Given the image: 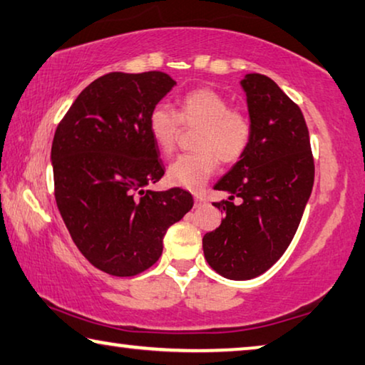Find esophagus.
<instances>
[{"label":"esophagus","mask_w":365,"mask_h":365,"mask_svg":"<svg viewBox=\"0 0 365 365\" xmlns=\"http://www.w3.org/2000/svg\"><path fill=\"white\" fill-rule=\"evenodd\" d=\"M195 205H196V206L206 205V198H205V196H201V195H196V196H195Z\"/></svg>","instance_id":"esophagus-1"}]
</instances>
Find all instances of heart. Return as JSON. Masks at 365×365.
<instances>
[{
    "mask_svg": "<svg viewBox=\"0 0 365 365\" xmlns=\"http://www.w3.org/2000/svg\"><path fill=\"white\" fill-rule=\"evenodd\" d=\"M149 135L164 155L173 153L185 128H200L196 153L182 154L167 169V180L177 187L200 192L217 169L219 160L234 164L247 154L253 138V121L245 110L230 107L227 97L211 88L185 94L177 112L165 103L155 106L148 120Z\"/></svg>",
    "mask_w": 365,
    "mask_h": 365,
    "instance_id": "b5f03b06",
    "label": "heart"
}]
</instances>
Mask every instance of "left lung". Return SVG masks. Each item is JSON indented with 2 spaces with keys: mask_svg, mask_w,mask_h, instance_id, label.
Returning <instances> with one entry per match:
<instances>
[{
  "mask_svg": "<svg viewBox=\"0 0 365 365\" xmlns=\"http://www.w3.org/2000/svg\"><path fill=\"white\" fill-rule=\"evenodd\" d=\"M253 138L247 154L214 185L229 200L214 203L224 219L203 237L205 258L227 279L269 269L291 244L314 187L315 164L302 110L273 79H242ZM237 195L241 205L232 200Z\"/></svg>",
  "mask_w": 365,
  "mask_h": 365,
  "instance_id": "1",
  "label": "left lung"
}]
</instances>
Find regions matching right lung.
Masks as SVG:
<instances>
[{
	"label": "right lung",
	"mask_w": 365,
	"mask_h": 365,
	"mask_svg": "<svg viewBox=\"0 0 365 365\" xmlns=\"http://www.w3.org/2000/svg\"><path fill=\"white\" fill-rule=\"evenodd\" d=\"M175 84L162 71L103 74L55 131L56 206L79 252L103 273L128 277L151 268L167 229L193 207L182 188L146 190L164 175L149 113Z\"/></svg>",
	"instance_id": "1"
}]
</instances>
